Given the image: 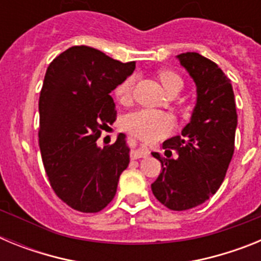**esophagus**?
I'll return each instance as SVG.
<instances>
[{
  "mask_svg": "<svg viewBox=\"0 0 261 261\" xmlns=\"http://www.w3.org/2000/svg\"><path fill=\"white\" fill-rule=\"evenodd\" d=\"M150 154V151H149V149L145 146H141V147H137L136 150H133L132 153V159H138V158H145V156H147Z\"/></svg>",
  "mask_w": 261,
  "mask_h": 261,
  "instance_id": "esophagus-1",
  "label": "esophagus"
}]
</instances>
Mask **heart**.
Listing matches in <instances>:
<instances>
[{"label":"heart","mask_w":261,"mask_h":261,"mask_svg":"<svg viewBox=\"0 0 261 261\" xmlns=\"http://www.w3.org/2000/svg\"><path fill=\"white\" fill-rule=\"evenodd\" d=\"M159 80L162 82L166 91H170L174 87L183 86L180 77L175 74L174 71H161ZM133 84H135V77L129 75L116 87L115 95L120 103H126L130 99ZM123 125L126 130L142 140L156 141L159 138L166 137L168 133H171V130L174 129V120L171 116L163 114L161 111L142 108V110L133 111L130 114L125 115Z\"/></svg>","instance_id":"b5f03b06"}]
</instances>
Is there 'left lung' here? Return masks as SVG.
I'll list each match as a JSON object with an SVG mask.
<instances>
[{
	"label": "left lung",
	"mask_w": 261,
	"mask_h": 261,
	"mask_svg": "<svg viewBox=\"0 0 261 261\" xmlns=\"http://www.w3.org/2000/svg\"><path fill=\"white\" fill-rule=\"evenodd\" d=\"M180 65L196 85V105L181 136L163 142L166 153L177 158L162 159V171L151 184L161 204L171 211H187L204 204L218 191L234 154L238 115L230 80L217 64L196 52L177 55Z\"/></svg>",
	"instance_id": "8db88e82"
}]
</instances>
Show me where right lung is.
<instances>
[{"instance_id": "obj_1", "label": "right lung", "mask_w": 261, "mask_h": 261, "mask_svg": "<svg viewBox=\"0 0 261 261\" xmlns=\"http://www.w3.org/2000/svg\"><path fill=\"white\" fill-rule=\"evenodd\" d=\"M135 68V61L123 64L86 45L69 48L48 66L39 99V145L50 187L75 211L105 209L128 167L124 133L103 149L96 140L116 116L110 93Z\"/></svg>"}]
</instances>
